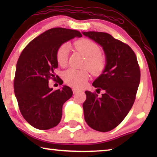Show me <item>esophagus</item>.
Here are the masks:
<instances>
[{
    "label": "esophagus",
    "mask_w": 157,
    "mask_h": 157,
    "mask_svg": "<svg viewBox=\"0 0 157 157\" xmlns=\"http://www.w3.org/2000/svg\"><path fill=\"white\" fill-rule=\"evenodd\" d=\"M72 90H73V93H74V94H76V93H77V92L79 91L78 89H76V88H73Z\"/></svg>",
    "instance_id": "1"
}]
</instances>
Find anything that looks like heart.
Instances as JSON below:
<instances>
[{"label": "heart", "mask_w": 157, "mask_h": 157, "mask_svg": "<svg viewBox=\"0 0 157 157\" xmlns=\"http://www.w3.org/2000/svg\"><path fill=\"white\" fill-rule=\"evenodd\" d=\"M74 46L86 57L84 66L93 74H98L104 69L105 58L100 53V48L96 43L86 38H83L74 43ZM70 46L68 44L61 45L57 50L56 60L60 66H64L68 61ZM89 74L86 70L71 68L63 73V78L68 84L75 87H83L86 84Z\"/></svg>", "instance_id": "heart-1"}]
</instances>
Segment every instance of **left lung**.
<instances>
[{"label": "left lung", "instance_id": "1", "mask_svg": "<svg viewBox=\"0 0 157 157\" xmlns=\"http://www.w3.org/2000/svg\"><path fill=\"white\" fill-rule=\"evenodd\" d=\"M102 47L106 65L92 83L97 94L86 91L83 104L84 119L94 130L106 132L119 125L132 109L140 83V69L136 55L128 45L104 32H82Z\"/></svg>", "mask_w": 157, "mask_h": 157}]
</instances>
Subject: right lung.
<instances>
[{"label":"right lung","mask_w":157,"mask_h":157,"mask_svg":"<svg viewBox=\"0 0 157 157\" xmlns=\"http://www.w3.org/2000/svg\"><path fill=\"white\" fill-rule=\"evenodd\" d=\"M82 36L76 30L54 28L32 40L23 49L16 64L14 92L23 118L34 128L47 130L56 126L62 117V106L71 97L68 86L53 91L48 79L56 80L59 63L57 50L75 37ZM60 85L63 81L59 79Z\"/></svg>","instance_id":"obj_1"}]
</instances>
